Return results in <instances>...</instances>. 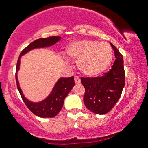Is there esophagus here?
I'll return each mask as SVG.
<instances>
[{"instance_id":"1","label":"esophagus","mask_w":148,"mask_h":148,"mask_svg":"<svg viewBox=\"0 0 148 148\" xmlns=\"http://www.w3.org/2000/svg\"><path fill=\"white\" fill-rule=\"evenodd\" d=\"M74 82H75L76 84H79L80 83V78L78 77V76H76L74 77Z\"/></svg>"}]
</instances>
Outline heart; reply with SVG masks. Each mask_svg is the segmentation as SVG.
<instances>
[{
    "label": "heart",
    "instance_id": "b5f03b06",
    "mask_svg": "<svg viewBox=\"0 0 148 148\" xmlns=\"http://www.w3.org/2000/svg\"><path fill=\"white\" fill-rule=\"evenodd\" d=\"M67 54L77 60V67L83 75L96 77L108 69L113 58V52L108 43L94 40H81L68 46Z\"/></svg>",
    "mask_w": 148,
    "mask_h": 148
}]
</instances>
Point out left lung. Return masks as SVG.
Instances as JSON below:
<instances>
[{"label": "left lung", "mask_w": 148, "mask_h": 148, "mask_svg": "<svg viewBox=\"0 0 148 148\" xmlns=\"http://www.w3.org/2000/svg\"><path fill=\"white\" fill-rule=\"evenodd\" d=\"M110 45L116 58L111 69L102 77L81 78L85 88V107L98 114H106L114 107L125 86L123 57L112 43Z\"/></svg>", "instance_id": "obj_1"}]
</instances>
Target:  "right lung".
<instances>
[{"mask_svg": "<svg viewBox=\"0 0 148 148\" xmlns=\"http://www.w3.org/2000/svg\"><path fill=\"white\" fill-rule=\"evenodd\" d=\"M61 39L60 36H50L48 38H41L33 41L25 48L20 53L16 69V86L25 105L27 108L32 112L34 114L41 117V118H53L57 115L61 110L63 105L64 99H66L70 91L74 88V77L64 78L61 77L56 82L54 85L52 90L49 96L44 100L38 102H34L28 100L23 93V90L20 88V83L17 78V73L20 70V58L23 55H25L30 51L38 48L49 47L55 45Z\"/></svg>", "mask_w": 148, "mask_h": 148, "instance_id": "1", "label": "right lung"}]
</instances>
